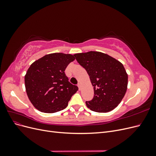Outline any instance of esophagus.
<instances>
[{"instance_id": "obj_1", "label": "esophagus", "mask_w": 156, "mask_h": 156, "mask_svg": "<svg viewBox=\"0 0 156 156\" xmlns=\"http://www.w3.org/2000/svg\"><path fill=\"white\" fill-rule=\"evenodd\" d=\"M77 86H78L79 89V90H81V83H78Z\"/></svg>"}]
</instances>
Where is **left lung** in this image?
<instances>
[{"mask_svg":"<svg viewBox=\"0 0 156 156\" xmlns=\"http://www.w3.org/2000/svg\"><path fill=\"white\" fill-rule=\"evenodd\" d=\"M79 64L87 72L94 96L86 101L91 111L107 112L115 108L124 97L127 88L128 75L120 61L98 51L74 55Z\"/></svg>","mask_w":156,"mask_h":156,"instance_id":"8db88e82","label":"left lung"}]
</instances>
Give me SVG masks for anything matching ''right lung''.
Returning <instances> with one entry per match:
<instances>
[{"mask_svg":"<svg viewBox=\"0 0 156 156\" xmlns=\"http://www.w3.org/2000/svg\"><path fill=\"white\" fill-rule=\"evenodd\" d=\"M75 59L71 54L46 55L33 62L25 75L26 92L36 109L45 113L63 110L78 90L68 81L64 71Z\"/></svg>","mask_w":156,"mask_h":156,"instance_id":"add662e5","label":"right lung"}]
</instances>
